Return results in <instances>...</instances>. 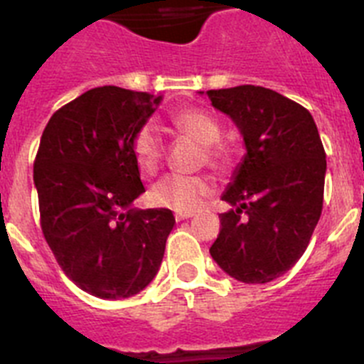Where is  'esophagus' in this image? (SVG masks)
Returning <instances> with one entry per match:
<instances>
[{
	"label": "esophagus",
	"instance_id": "esophagus-1",
	"mask_svg": "<svg viewBox=\"0 0 364 364\" xmlns=\"http://www.w3.org/2000/svg\"><path fill=\"white\" fill-rule=\"evenodd\" d=\"M191 217H193V213H175L176 222H180V220H188V218H191Z\"/></svg>",
	"mask_w": 364,
	"mask_h": 364
}]
</instances>
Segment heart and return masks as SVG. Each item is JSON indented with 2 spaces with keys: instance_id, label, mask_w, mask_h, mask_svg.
<instances>
[{
  "instance_id": "1",
  "label": "heart",
  "mask_w": 364,
  "mask_h": 364,
  "mask_svg": "<svg viewBox=\"0 0 364 364\" xmlns=\"http://www.w3.org/2000/svg\"><path fill=\"white\" fill-rule=\"evenodd\" d=\"M171 122L176 131L188 134L195 142L200 144L202 160H205L208 166L215 169H224L230 164V151L218 144L222 136L220 125L211 114L200 109H184V111L175 112ZM131 147L142 171L154 173L159 169L162 162V140L154 125H142L133 134ZM210 193L211 184L205 176L167 175L151 188V200L160 208H169L180 213H191L200 208Z\"/></svg>"
}]
</instances>
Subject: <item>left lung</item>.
I'll return each mask as SVG.
<instances>
[{"label":"left lung","instance_id":"left-lung-1","mask_svg":"<svg viewBox=\"0 0 364 364\" xmlns=\"http://www.w3.org/2000/svg\"><path fill=\"white\" fill-rule=\"evenodd\" d=\"M204 95V92H200ZM244 138L210 253L230 277L264 284L302 257L323 211L326 154L310 112L259 85L205 92Z\"/></svg>","mask_w":364,"mask_h":364}]
</instances>
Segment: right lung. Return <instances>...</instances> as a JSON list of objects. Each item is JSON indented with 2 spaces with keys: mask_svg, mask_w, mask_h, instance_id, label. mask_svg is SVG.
Listing matches in <instances>:
<instances>
[{
  "mask_svg": "<svg viewBox=\"0 0 364 364\" xmlns=\"http://www.w3.org/2000/svg\"><path fill=\"white\" fill-rule=\"evenodd\" d=\"M162 96L104 85L58 109L34 162L41 231L74 284L127 299L159 273L171 210H134L144 189L131 140Z\"/></svg>",
  "mask_w": 364,
  "mask_h": 364,
  "instance_id": "1",
  "label": "right lung"
}]
</instances>
